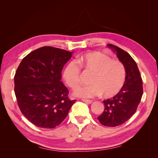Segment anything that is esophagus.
Instances as JSON below:
<instances>
[{
    "mask_svg": "<svg viewBox=\"0 0 158 158\" xmlns=\"http://www.w3.org/2000/svg\"><path fill=\"white\" fill-rule=\"evenodd\" d=\"M82 100L84 102L88 104H91V103H92V102H93V101H92V100H88V99H82Z\"/></svg>",
    "mask_w": 158,
    "mask_h": 158,
    "instance_id": "1",
    "label": "esophagus"
}]
</instances>
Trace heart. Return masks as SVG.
<instances>
[{"label":"heart","instance_id":"obj_1","mask_svg":"<svg viewBox=\"0 0 158 158\" xmlns=\"http://www.w3.org/2000/svg\"><path fill=\"white\" fill-rule=\"evenodd\" d=\"M78 63L93 73L91 85L76 88L74 94L83 98H92L102 94L111 98L120 92L126 81V69L121 61L113 60L99 52H91L79 57ZM63 77L69 87L74 89L80 82V70L74 63H70L63 70Z\"/></svg>","mask_w":158,"mask_h":158}]
</instances>
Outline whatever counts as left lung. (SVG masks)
I'll return each mask as SVG.
<instances>
[{
    "instance_id": "1",
    "label": "left lung",
    "mask_w": 158,
    "mask_h": 158,
    "mask_svg": "<svg viewBox=\"0 0 158 158\" xmlns=\"http://www.w3.org/2000/svg\"><path fill=\"white\" fill-rule=\"evenodd\" d=\"M107 46L125 65L126 81L120 92L103 102L105 109L98 118L104 126L116 127L126 122L135 113L143 94L142 80L136 62L127 52L111 44Z\"/></svg>"
}]
</instances>
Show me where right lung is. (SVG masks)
Returning <instances> with one entry per match:
<instances>
[{"label": "right lung", "instance_id": "add662e5", "mask_svg": "<svg viewBox=\"0 0 158 158\" xmlns=\"http://www.w3.org/2000/svg\"><path fill=\"white\" fill-rule=\"evenodd\" d=\"M73 52L43 47L22 59L14 76V92L22 114L35 126L53 128L63 121L76 100L61 82Z\"/></svg>", "mask_w": 158, "mask_h": 158}]
</instances>
